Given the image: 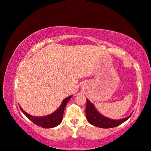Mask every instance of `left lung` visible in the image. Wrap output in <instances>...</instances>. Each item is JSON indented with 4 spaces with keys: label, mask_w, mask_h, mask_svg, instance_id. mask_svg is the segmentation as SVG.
<instances>
[{
    "label": "left lung",
    "mask_w": 151,
    "mask_h": 151,
    "mask_svg": "<svg viewBox=\"0 0 151 151\" xmlns=\"http://www.w3.org/2000/svg\"><path fill=\"white\" fill-rule=\"evenodd\" d=\"M86 119L90 124L94 126L102 128H114L120 125L124 122H126L128 119H129L130 116L119 120H114L106 117L99 113L94 108V106L92 103H90L89 100L87 99L86 102Z\"/></svg>",
    "instance_id": "obj_1"
}]
</instances>
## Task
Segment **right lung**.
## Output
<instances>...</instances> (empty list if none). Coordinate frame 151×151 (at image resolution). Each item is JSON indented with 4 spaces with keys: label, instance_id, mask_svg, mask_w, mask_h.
<instances>
[{
    "label": "right lung",
    "instance_id": "obj_1",
    "mask_svg": "<svg viewBox=\"0 0 151 151\" xmlns=\"http://www.w3.org/2000/svg\"><path fill=\"white\" fill-rule=\"evenodd\" d=\"M72 96H70L68 97L65 98L63 99V101H62L61 105L60 106V107L56 110L55 112H54L53 113L49 114V115L44 116H32L30 114H28L27 112H25L24 110L22 109L21 108V111L23 112V114L27 116L30 121H32L34 124H35L36 125L41 126V127L43 128H54L57 126L59 124L61 123L62 119H63V112L65 110V106L68 101L71 99Z\"/></svg>",
    "mask_w": 151,
    "mask_h": 151
}]
</instances>
